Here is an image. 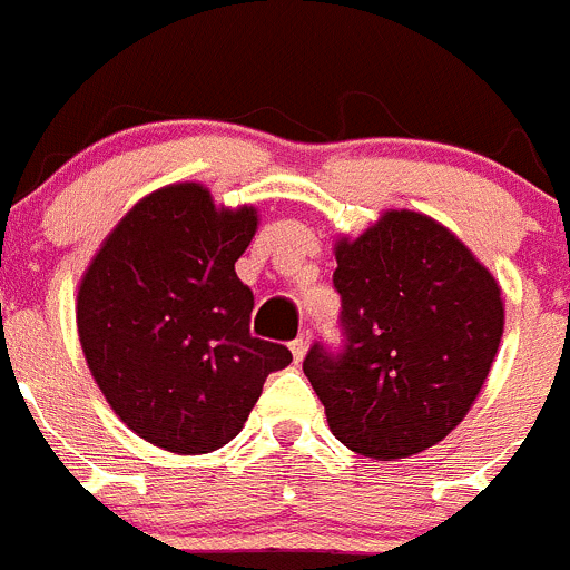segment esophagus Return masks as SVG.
Segmentation results:
<instances>
[{"label": "esophagus", "mask_w": 570, "mask_h": 570, "mask_svg": "<svg viewBox=\"0 0 570 570\" xmlns=\"http://www.w3.org/2000/svg\"><path fill=\"white\" fill-rule=\"evenodd\" d=\"M289 348H292V357H295V363H301V360L306 357V348H309V332H303L301 337L292 340Z\"/></svg>", "instance_id": "esophagus-1"}]
</instances>
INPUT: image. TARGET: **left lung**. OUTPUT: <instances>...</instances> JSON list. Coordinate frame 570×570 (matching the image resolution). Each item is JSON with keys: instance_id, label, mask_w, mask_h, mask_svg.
Returning <instances> with one entry per match:
<instances>
[{"instance_id": "obj_1", "label": "left lung", "mask_w": 570, "mask_h": 570, "mask_svg": "<svg viewBox=\"0 0 570 570\" xmlns=\"http://www.w3.org/2000/svg\"><path fill=\"white\" fill-rule=\"evenodd\" d=\"M343 348L315 343L303 374L332 433L368 459L439 444L487 382L503 337L501 286L435 219L387 210L334 244Z\"/></svg>"}]
</instances>
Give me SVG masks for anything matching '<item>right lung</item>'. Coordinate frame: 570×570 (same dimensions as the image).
Segmentation results:
<instances>
[{"label":"right lung","mask_w":570,"mask_h":570,"mask_svg":"<svg viewBox=\"0 0 570 570\" xmlns=\"http://www.w3.org/2000/svg\"><path fill=\"white\" fill-rule=\"evenodd\" d=\"M258 210L216 207L199 183L142 196L78 286V337L100 393L140 439L179 455L242 433L286 345L249 334L253 292L236 275Z\"/></svg>","instance_id":"1"}]
</instances>
